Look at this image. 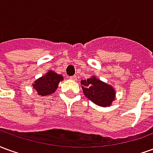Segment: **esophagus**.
<instances>
[{
	"instance_id": "esophagus-1",
	"label": "esophagus",
	"mask_w": 153,
	"mask_h": 153,
	"mask_svg": "<svg viewBox=\"0 0 153 153\" xmlns=\"http://www.w3.org/2000/svg\"><path fill=\"white\" fill-rule=\"evenodd\" d=\"M70 79H71V80H77L76 75H73V76H70Z\"/></svg>"
}]
</instances>
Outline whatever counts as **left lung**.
<instances>
[{"label": "left lung", "mask_w": 153, "mask_h": 153, "mask_svg": "<svg viewBox=\"0 0 153 153\" xmlns=\"http://www.w3.org/2000/svg\"><path fill=\"white\" fill-rule=\"evenodd\" d=\"M83 94L93 103L101 106H109L115 100V91L112 86L95 76L81 80Z\"/></svg>", "instance_id": "8db88e82"}]
</instances>
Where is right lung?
<instances>
[{"label": "right lung", "instance_id": "add662e5", "mask_svg": "<svg viewBox=\"0 0 153 153\" xmlns=\"http://www.w3.org/2000/svg\"><path fill=\"white\" fill-rule=\"evenodd\" d=\"M63 80V76L55 73L52 70H49L45 75L39 78L33 84L38 95L42 97L47 96L56 92L58 84Z\"/></svg>", "mask_w": 153, "mask_h": 153}]
</instances>
